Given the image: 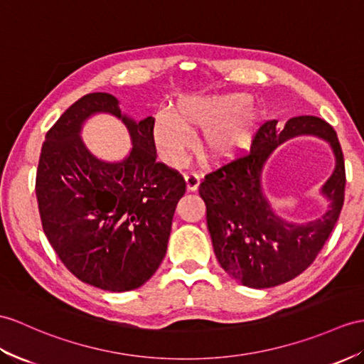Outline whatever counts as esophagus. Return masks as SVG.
I'll return each instance as SVG.
<instances>
[{"label": "esophagus", "instance_id": "obj_1", "mask_svg": "<svg viewBox=\"0 0 364 364\" xmlns=\"http://www.w3.org/2000/svg\"><path fill=\"white\" fill-rule=\"evenodd\" d=\"M185 182H187V188L190 191H196L199 188V183H200V176L194 171L185 173Z\"/></svg>", "mask_w": 364, "mask_h": 364}]
</instances>
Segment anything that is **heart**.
I'll return each mask as SVG.
<instances>
[{"instance_id": "b5f03b06", "label": "heart", "mask_w": 364, "mask_h": 364, "mask_svg": "<svg viewBox=\"0 0 364 364\" xmlns=\"http://www.w3.org/2000/svg\"><path fill=\"white\" fill-rule=\"evenodd\" d=\"M244 94L183 99L176 111H157L153 120L156 148L168 165H179L191 146V132L203 129L200 149L211 161H225L252 144L258 115Z\"/></svg>"}]
</instances>
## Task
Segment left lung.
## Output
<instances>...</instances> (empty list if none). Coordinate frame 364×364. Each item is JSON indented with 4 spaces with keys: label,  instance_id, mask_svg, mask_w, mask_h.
<instances>
[{
    "label": "left lung",
    "instance_id": "8db88e82",
    "mask_svg": "<svg viewBox=\"0 0 364 364\" xmlns=\"http://www.w3.org/2000/svg\"><path fill=\"white\" fill-rule=\"evenodd\" d=\"M301 134L329 141L337 164L323 188L331 200L330 210L312 223L291 225L272 213L260 188V173L274 147ZM344 187L343 151L329 123L314 115L290 119L282 129L278 120L264 122L253 137L250 153L208 173L199 185L220 267L253 289H269L296 278L310 267L332 233L343 208Z\"/></svg>",
    "mask_w": 364,
    "mask_h": 364
}]
</instances>
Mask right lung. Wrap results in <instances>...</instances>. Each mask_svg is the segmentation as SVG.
I'll list each match as a JSON object with an SVG mask.
<instances>
[{
	"label": "right lung",
	"mask_w": 364,
	"mask_h": 364,
	"mask_svg": "<svg viewBox=\"0 0 364 364\" xmlns=\"http://www.w3.org/2000/svg\"><path fill=\"white\" fill-rule=\"evenodd\" d=\"M95 112L122 119L133 140L119 164L92 156L79 139ZM153 117L123 115L106 92L86 94L61 114L43 141L35 193L43 232L66 269L80 281L128 291L153 277L166 253L182 174L156 161Z\"/></svg>",
	"instance_id": "1"
}]
</instances>
